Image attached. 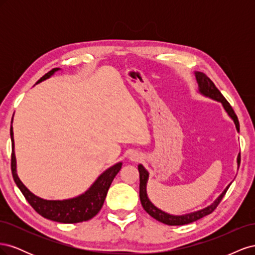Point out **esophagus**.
<instances>
[{
	"label": "esophagus",
	"instance_id": "34e87169",
	"mask_svg": "<svg viewBox=\"0 0 255 255\" xmlns=\"http://www.w3.org/2000/svg\"><path fill=\"white\" fill-rule=\"evenodd\" d=\"M140 158L141 157L138 153H134V154H132V156H130V159H132L133 161H137V160H139Z\"/></svg>",
	"mask_w": 255,
	"mask_h": 255
}]
</instances>
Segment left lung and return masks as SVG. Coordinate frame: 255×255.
Masks as SVG:
<instances>
[{"mask_svg": "<svg viewBox=\"0 0 255 255\" xmlns=\"http://www.w3.org/2000/svg\"><path fill=\"white\" fill-rule=\"evenodd\" d=\"M195 74H196V79H197V82L199 85V91L201 92L203 96L214 99V100H216V101L220 102L223 105L228 115L233 119L235 126H236V129L239 132V122L237 119V116L234 113L232 106H231L230 103L226 100V98L222 96V94L218 90V88L215 86V84L212 82V80L210 78H207L204 73L196 72ZM239 163H241V154H239L237 157L238 166H239ZM138 171H139V181H140V183H139V198H140V202H141L143 210L154 219L158 220L159 222H163V223H165V225H168V226L188 225V223H191V222L203 218L206 215H210L211 213H213L216 210V207H217L218 204L221 202L222 198L225 197L226 192L231 185L230 184L229 186L225 190H223L222 194L218 197V199L216 200V201L212 205L203 208V210H201V211L195 212V213H190V214L182 215V216H174V215H170V214H167L163 211H160L159 208H157L156 206H154L152 204V202L148 198V195H146V182H148L149 173L145 170L142 165L138 166Z\"/></svg>", "mask_w": 255, "mask_h": 255, "instance_id": "1", "label": "left lung"}]
</instances>
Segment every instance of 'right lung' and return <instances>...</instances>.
I'll list each match as a JSON object with an SVG mask.
<instances>
[{
  "label": "right lung",
  "instance_id": "right-lung-1",
  "mask_svg": "<svg viewBox=\"0 0 255 255\" xmlns=\"http://www.w3.org/2000/svg\"><path fill=\"white\" fill-rule=\"evenodd\" d=\"M57 70H59L58 68L52 69L51 71L45 73L36 84L49 79ZM10 138L12 145L11 173L13 181L17 184V186L21 190L23 196L25 197L26 201L38 214L41 215L44 218L56 222L78 223L91 219L100 212V210L103 206L107 191H109L114 177L120 171L122 166L121 163L116 164L113 167L107 169L106 171H104L98 177V180L91 185V187L85 194L79 197L69 200H63V201H59V200H43L32 194L18 177L16 171V156H14L13 152L12 127H10Z\"/></svg>",
  "mask_w": 255,
  "mask_h": 255
}]
</instances>
